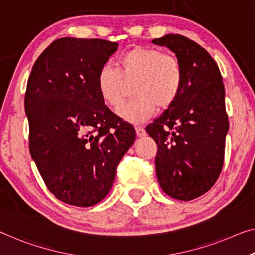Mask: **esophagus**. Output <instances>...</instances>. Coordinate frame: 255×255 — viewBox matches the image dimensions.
<instances>
[{
	"label": "esophagus",
	"mask_w": 255,
	"mask_h": 255,
	"mask_svg": "<svg viewBox=\"0 0 255 255\" xmlns=\"http://www.w3.org/2000/svg\"><path fill=\"white\" fill-rule=\"evenodd\" d=\"M135 129H136V135L138 136V137H143V136H145V129H144L143 127H140V126H137V127H135Z\"/></svg>",
	"instance_id": "34e87169"
}]
</instances>
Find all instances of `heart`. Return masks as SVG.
Wrapping results in <instances>:
<instances>
[{
  "instance_id": "b5f03b06",
  "label": "heart",
  "mask_w": 255,
  "mask_h": 255,
  "mask_svg": "<svg viewBox=\"0 0 255 255\" xmlns=\"http://www.w3.org/2000/svg\"><path fill=\"white\" fill-rule=\"evenodd\" d=\"M119 68L104 64L98 70L96 85L106 105L119 109L125 101L126 83L132 85L135 98L120 110L129 123L139 124L155 111L176 101L182 88L183 72L175 57L155 48L134 47L118 60Z\"/></svg>"
}]
</instances>
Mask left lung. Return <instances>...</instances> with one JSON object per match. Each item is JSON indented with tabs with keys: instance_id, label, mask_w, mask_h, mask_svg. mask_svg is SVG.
I'll use <instances>...</instances> for the list:
<instances>
[{
	"instance_id": "8db88e82",
	"label": "left lung",
	"mask_w": 255,
	"mask_h": 255,
	"mask_svg": "<svg viewBox=\"0 0 255 255\" xmlns=\"http://www.w3.org/2000/svg\"><path fill=\"white\" fill-rule=\"evenodd\" d=\"M175 54L183 72L176 101L145 130L158 145L155 174L161 189L189 201L207 192L225 160L229 121L218 64L195 41L180 34L152 40Z\"/></svg>"
}]
</instances>
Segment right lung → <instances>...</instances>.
Returning <instances> with one entry per match:
<instances>
[{"label":"right lung","instance_id":"obj_1","mask_svg":"<svg viewBox=\"0 0 255 255\" xmlns=\"http://www.w3.org/2000/svg\"><path fill=\"white\" fill-rule=\"evenodd\" d=\"M117 49L102 39L62 37L40 55L27 81L30 157L49 191L73 206L104 199L136 137L96 85L98 70Z\"/></svg>","mask_w":255,"mask_h":255}]
</instances>
